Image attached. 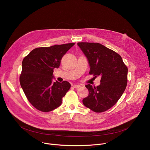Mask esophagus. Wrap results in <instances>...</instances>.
Returning <instances> with one entry per match:
<instances>
[{
	"mask_svg": "<svg viewBox=\"0 0 150 150\" xmlns=\"http://www.w3.org/2000/svg\"><path fill=\"white\" fill-rule=\"evenodd\" d=\"M73 87H74V88H80V85L74 84V85H73Z\"/></svg>",
	"mask_w": 150,
	"mask_h": 150,
	"instance_id": "1",
	"label": "esophagus"
}]
</instances>
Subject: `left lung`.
Wrapping results in <instances>:
<instances>
[{
	"label": "left lung",
	"mask_w": 150,
	"mask_h": 150,
	"mask_svg": "<svg viewBox=\"0 0 150 150\" xmlns=\"http://www.w3.org/2000/svg\"><path fill=\"white\" fill-rule=\"evenodd\" d=\"M90 65L89 74L101 76L100 84L85 86L89 95L83 100L85 106L95 112H103L120 99L127 86L128 67L119 54L103 45L94 42H78Z\"/></svg>",
	"instance_id": "8db88e82"
}]
</instances>
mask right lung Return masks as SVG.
I'll list each match as a JSON object with an SVG mask.
<instances>
[{
    "label": "right lung",
    "instance_id": "right-lung-1",
    "mask_svg": "<svg viewBox=\"0 0 150 150\" xmlns=\"http://www.w3.org/2000/svg\"><path fill=\"white\" fill-rule=\"evenodd\" d=\"M74 43L38 47L23 58L19 81L23 92L34 108L47 112L59 107L70 84L67 81H52L54 68Z\"/></svg>",
    "mask_w": 150,
    "mask_h": 150
}]
</instances>
